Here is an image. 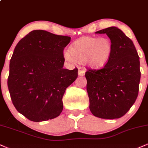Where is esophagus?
I'll return each instance as SVG.
<instances>
[{
    "label": "esophagus",
    "instance_id": "1",
    "mask_svg": "<svg viewBox=\"0 0 148 148\" xmlns=\"http://www.w3.org/2000/svg\"><path fill=\"white\" fill-rule=\"evenodd\" d=\"M85 73H86V72H85V70H79V72H78V74H79V76H84L85 75Z\"/></svg>",
    "mask_w": 148,
    "mask_h": 148
}]
</instances>
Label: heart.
Instances as JSON below:
<instances>
[{
  "label": "heart",
  "instance_id": "obj_1",
  "mask_svg": "<svg viewBox=\"0 0 148 148\" xmlns=\"http://www.w3.org/2000/svg\"><path fill=\"white\" fill-rule=\"evenodd\" d=\"M113 52V45L108 38L83 37L73 42L64 57L69 62L76 60L91 68H100L108 62Z\"/></svg>",
  "mask_w": 148,
  "mask_h": 148
}]
</instances>
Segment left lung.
<instances>
[{"instance_id": "obj_1", "label": "left lung", "mask_w": 148, "mask_h": 148, "mask_svg": "<svg viewBox=\"0 0 148 148\" xmlns=\"http://www.w3.org/2000/svg\"><path fill=\"white\" fill-rule=\"evenodd\" d=\"M96 33L106 34L113 45V52L102 69L86 72L89 108L98 118H120L138 97L140 79L138 53L132 40L117 27Z\"/></svg>"}]
</instances>
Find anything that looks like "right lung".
Returning a JSON list of instances; mask_svg holds the SVG:
<instances>
[{
	"label": "right lung",
	"mask_w": 148,
	"mask_h": 148,
	"mask_svg": "<svg viewBox=\"0 0 148 148\" xmlns=\"http://www.w3.org/2000/svg\"><path fill=\"white\" fill-rule=\"evenodd\" d=\"M71 37L35 30L22 38L10 62L8 89L18 113L33 122L58 116L66 88L78 69H64V48Z\"/></svg>",
	"instance_id": "1"
}]
</instances>
